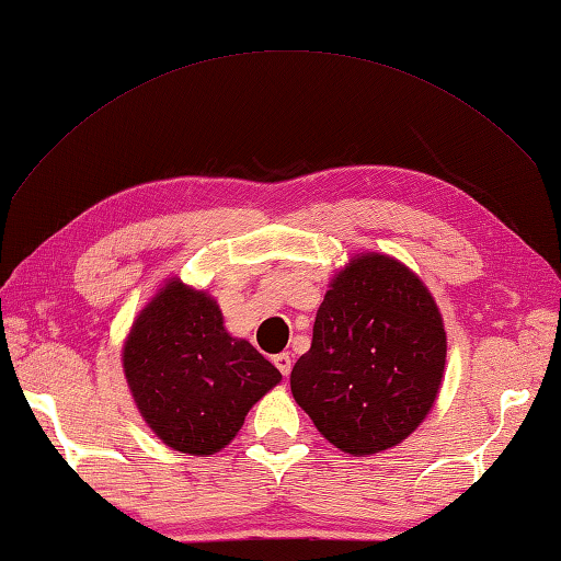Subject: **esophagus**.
Masks as SVG:
<instances>
[{
  "instance_id": "esophagus-1",
  "label": "esophagus",
  "mask_w": 561,
  "mask_h": 561,
  "mask_svg": "<svg viewBox=\"0 0 561 561\" xmlns=\"http://www.w3.org/2000/svg\"><path fill=\"white\" fill-rule=\"evenodd\" d=\"M274 366H277L279 374L287 378L291 374V356L289 354H277V356H274Z\"/></svg>"
}]
</instances>
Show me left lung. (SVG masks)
<instances>
[{"label":"left lung","instance_id":"8db88e82","mask_svg":"<svg viewBox=\"0 0 561 561\" xmlns=\"http://www.w3.org/2000/svg\"><path fill=\"white\" fill-rule=\"evenodd\" d=\"M448 339L431 289L391 254L360 252L329 282L291 396L339 450L403 443L440 393Z\"/></svg>","mask_w":561,"mask_h":561}]
</instances>
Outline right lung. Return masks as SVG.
Masks as SVG:
<instances>
[{
    "instance_id": "obj_1",
    "label": "right lung",
    "mask_w": 561,
    "mask_h": 561,
    "mask_svg": "<svg viewBox=\"0 0 561 561\" xmlns=\"http://www.w3.org/2000/svg\"><path fill=\"white\" fill-rule=\"evenodd\" d=\"M121 358L148 428L197 458L230 445L250 408L282 381L250 341L227 334L220 304L178 277L138 311Z\"/></svg>"
}]
</instances>
